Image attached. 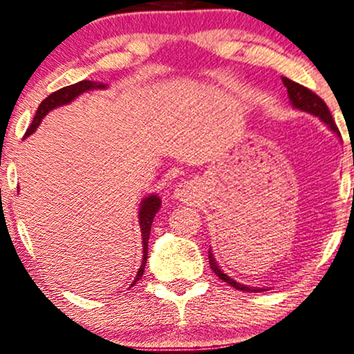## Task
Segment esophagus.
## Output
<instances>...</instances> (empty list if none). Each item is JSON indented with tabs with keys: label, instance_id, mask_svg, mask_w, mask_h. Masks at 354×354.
Listing matches in <instances>:
<instances>
[{
	"label": "esophagus",
	"instance_id": "esophagus-1",
	"mask_svg": "<svg viewBox=\"0 0 354 354\" xmlns=\"http://www.w3.org/2000/svg\"><path fill=\"white\" fill-rule=\"evenodd\" d=\"M174 196L180 201H191L196 196V186L192 183H181L174 189Z\"/></svg>",
	"mask_w": 354,
	"mask_h": 354
}]
</instances>
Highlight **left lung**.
<instances>
[{"instance_id": "obj_1", "label": "left lung", "mask_w": 354, "mask_h": 354, "mask_svg": "<svg viewBox=\"0 0 354 354\" xmlns=\"http://www.w3.org/2000/svg\"><path fill=\"white\" fill-rule=\"evenodd\" d=\"M281 81H283L286 91H288V97L295 108H299V110L308 111V113H310V115L320 118L325 124L330 126V129L333 131V133H337L338 136H340V131H338L335 121H333L330 110H328V106L325 105V102L317 95V93H314L310 88L301 86V84H298V82L290 81L288 77H281ZM209 263H210V268L214 270L215 275L218 277L220 280L226 281L230 286H233V288H236L239 291H249V293H251V291H263V288H251V286L236 283V281L230 279L228 275H225V273L218 268V266H216L215 259H214V256H212V251H209Z\"/></svg>"}]
</instances>
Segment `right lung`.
<instances>
[{
	"label": "right lung",
	"instance_id": "add662e5",
	"mask_svg": "<svg viewBox=\"0 0 354 354\" xmlns=\"http://www.w3.org/2000/svg\"><path fill=\"white\" fill-rule=\"evenodd\" d=\"M91 88H105V84L92 82V81H81V82H77V84H73V86H66L63 88H59V91L50 93V95L46 97L45 100L40 103V106L37 108L34 121H32V124L29 126V129H27V133H26V136H24V138H27V136H30L32 133H34V131L37 129V126L40 124V121L44 120V116L46 115V113L51 111L56 106L66 105V103L73 102L75 97L81 95L82 92L91 91ZM160 205H162V202H160V197L155 196V194L145 197V199L142 201V204H140L139 220H140V232H142L144 256H142V266H140L138 275H136V279L133 281V285H136V281L142 279L145 263H147V249H149L150 228H152L153 216L158 212ZM133 285H131V286H133Z\"/></svg>",
	"mask_w": 354,
	"mask_h": 354
}]
</instances>
